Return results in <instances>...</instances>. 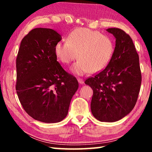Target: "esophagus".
Wrapping results in <instances>:
<instances>
[{
  "mask_svg": "<svg viewBox=\"0 0 152 152\" xmlns=\"http://www.w3.org/2000/svg\"><path fill=\"white\" fill-rule=\"evenodd\" d=\"M78 82H79L80 84H84V80H83V79H82V78H78Z\"/></svg>",
  "mask_w": 152,
  "mask_h": 152,
  "instance_id": "1",
  "label": "esophagus"
}]
</instances>
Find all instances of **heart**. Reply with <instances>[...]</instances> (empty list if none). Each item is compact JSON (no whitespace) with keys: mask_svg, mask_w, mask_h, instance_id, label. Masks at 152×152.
I'll use <instances>...</instances> for the list:
<instances>
[{"mask_svg":"<svg viewBox=\"0 0 152 152\" xmlns=\"http://www.w3.org/2000/svg\"><path fill=\"white\" fill-rule=\"evenodd\" d=\"M115 45L109 36L86 28H78L69 34L66 42H58L55 53L63 64L78 60L71 67L78 75L91 71L96 73L106 67L111 60Z\"/></svg>","mask_w":152,"mask_h":152,"instance_id":"1","label":"heart"}]
</instances>
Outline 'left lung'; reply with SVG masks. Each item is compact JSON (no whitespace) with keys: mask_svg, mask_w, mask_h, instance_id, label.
<instances>
[{"mask_svg":"<svg viewBox=\"0 0 152 152\" xmlns=\"http://www.w3.org/2000/svg\"><path fill=\"white\" fill-rule=\"evenodd\" d=\"M116 43L109 64L87 78L93 90L91 109L100 121L115 122L128 115L137 102L141 83L139 56L132 38L119 28H109Z\"/></svg>","mask_w":152,"mask_h":152,"instance_id":"1","label":"left lung"}]
</instances>
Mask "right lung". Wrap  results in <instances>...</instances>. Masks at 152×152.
Here are the masks:
<instances>
[{"label": "right lung", "mask_w": 152, "mask_h": 152, "mask_svg": "<svg viewBox=\"0 0 152 152\" xmlns=\"http://www.w3.org/2000/svg\"><path fill=\"white\" fill-rule=\"evenodd\" d=\"M56 31L35 28L23 38L16 60V91L29 116L43 123L62 121L68 115L78 82L57 61Z\"/></svg>", "instance_id": "obj_1"}]
</instances>
